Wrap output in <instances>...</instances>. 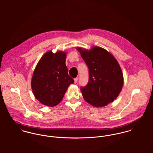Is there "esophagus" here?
Returning <instances> with one entry per match:
<instances>
[{
  "label": "esophagus",
  "mask_w": 153,
  "mask_h": 153,
  "mask_svg": "<svg viewBox=\"0 0 153 153\" xmlns=\"http://www.w3.org/2000/svg\"><path fill=\"white\" fill-rule=\"evenodd\" d=\"M78 77H76V78H75V79H74V82L76 84V83H77V82H78Z\"/></svg>",
  "instance_id": "1"
}]
</instances>
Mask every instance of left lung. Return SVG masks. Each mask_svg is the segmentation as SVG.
<instances>
[{
	"instance_id": "1",
	"label": "left lung",
	"mask_w": 153,
	"mask_h": 153,
	"mask_svg": "<svg viewBox=\"0 0 153 153\" xmlns=\"http://www.w3.org/2000/svg\"><path fill=\"white\" fill-rule=\"evenodd\" d=\"M77 49L89 69L88 82L81 87L85 100L97 107L113 102L124 84L122 71L115 58L100 47H94L89 51Z\"/></svg>"
}]
</instances>
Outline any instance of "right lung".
Instances as JSON below:
<instances>
[{
    "label": "right lung",
    "instance_id": "1",
    "mask_svg": "<svg viewBox=\"0 0 153 153\" xmlns=\"http://www.w3.org/2000/svg\"><path fill=\"white\" fill-rule=\"evenodd\" d=\"M66 53L46 52L35 68L31 86L35 98L41 104L53 107L62 101L70 84L74 82L68 72Z\"/></svg>",
    "mask_w": 153,
    "mask_h": 153
}]
</instances>
